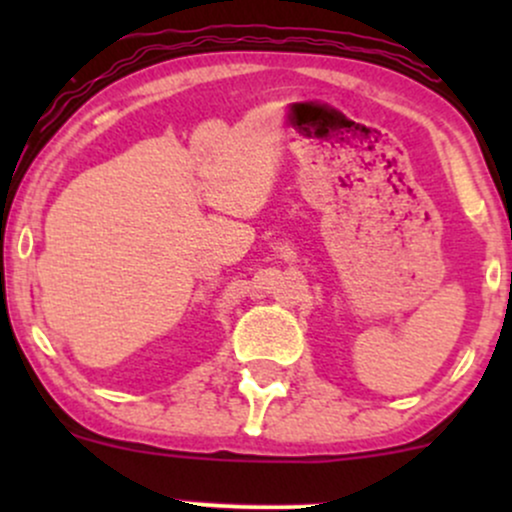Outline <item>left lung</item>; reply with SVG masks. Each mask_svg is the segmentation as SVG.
I'll return each instance as SVG.
<instances>
[{
    "label": "left lung",
    "instance_id": "left-lung-1",
    "mask_svg": "<svg viewBox=\"0 0 512 512\" xmlns=\"http://www.w3.org/2000/svg\"><path fill=\"white\" fill-rule=\"evenodd\" d=\"M510 276H512V274H510Z\"/></svg>",
    "mask_w": 512,
    "mask_h": 512
}]
</instances>
